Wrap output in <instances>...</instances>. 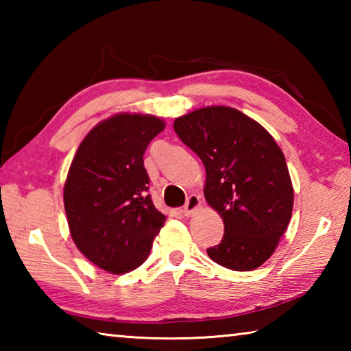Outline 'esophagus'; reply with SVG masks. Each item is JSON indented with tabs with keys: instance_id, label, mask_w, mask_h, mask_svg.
Returning <instances> with one entry per match:
<instances>
[{
	"instance_id": "34e87169",
	"label": "esophagus",
	"mask_w": 351,
	"mask_h": 351,
	"mask_svg": "<svg viewBox=\"0 0 351 351\" xmlns=\"http://www.w3.org/2000/svg\"><path fill=\"white\" fill-rule=\"evenodd\" d=\"M201 206V198L198 197V195H190V197L187 198V201H186V204H184V207H182V213L186 217H189V215H192V213L198 209V207Z\"/></svg>"
}]
</instances>
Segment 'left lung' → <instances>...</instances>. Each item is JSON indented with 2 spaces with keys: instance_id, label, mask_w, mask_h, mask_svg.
Here are the masks:
<instances>
[{
  "instance_id": "obj_1",
  "label": "left lung",
  "mask_w": 351,
  "mask_h": 351,
  "mask_svg": "<svg viewBox=\"0 0 351 351\" xmlns=\"http://www.w3.org/2000/svg\"><path fill=\"white\" fill-rule=\"evenodd\" d=\"M206 167L204 197L224 223L215 263L251 271L268 260L287 230L294 192L287 161L272 136L230 106H207L173 123Z\"/></svg>"
}]
</instances>
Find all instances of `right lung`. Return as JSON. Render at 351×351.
<instances>
[{
    "label": "right lung",
    "mask_w": 351,
    "mask_h": 351,
    "mask_svg": "<svg viewBox=\"0 0 351 351\" xmlns=\"http://www.w3.org/2000/svg\"><path fill=\"white\" fill-rule=\"evenodd\" d=\"M164 125L154 116L116 114L86 134L71 162L63 192L71 237L112 274L144 263L165 221L148 195L144 167L147 147Z\"/></svg>",
    "instance_id": "right-lung-1"
}]
</instances>
